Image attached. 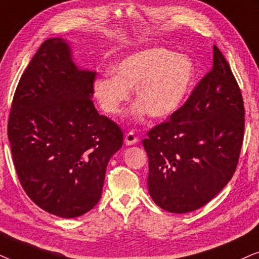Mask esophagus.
I'll use <instances>...</instances> for the list:
<instances>
[{"label": "esophagus", "mask_w": 259, "mask_h": 259, "mask_svg": "<svg viewBox=\"0 0 259 259\" xmlns=\"http://www.w3.org/2000/svg\"><path fill=\"white\" fill-rule=\"evenodd\" d=\"M137 141H139V139H137L134 133H127L125 137H124V143L126 146H134V144L137 143Z\"/></svg>", "instance_id": "34e87169"}]
</instances>
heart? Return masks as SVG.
<instances>
[{"instance_id":"obj_1","label":"heart","mask_w":259,"mask_h":259,"mask_svg":"<svg viewBox=\"0 0 259 259\" xmlns=\"http://www.w3.org/2000/svg\"><path fill=\"white\" fill-rule=\"evenodd\" d=\"M113 74L99 75L92 92L108 115L122 111L135 89L139 103L134 106L136 118L149 113L155 119L167 118L184 104L195 74L191 58L163 47L147 48L123 58L113 66Z\"/></svg>"}]
</instances>
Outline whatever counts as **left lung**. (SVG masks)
<instances>
[{"label": "left lung", "mask_w": 259, "mask_h": 259, "mask_svg": "<svg viewBox=\"0 0 259 259\" xmlns=\"http://www.w3.org/2000/svg\"><path fill=\"white\" fill-rule=\"evenodd\" d=\"M239 86L219 48L213 67L169 120L143 140L148 191L158 207L195 211L214 198L236 170L244 137Z\"/></svg>", "instance_id": "left-lung-1"}]
</instances>
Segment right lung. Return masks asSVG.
<instances>
[{
    "instance_id": "1",
    "label": "right lung",
    "mask_w": 259,
    "mask_h": 259,
    "mask_svg": "<svg viewBox=\"0 0 259 259\" xmlns=\"http://www.w3.org/2000/svg\"><path fill=\"white\" fill-rule=\"evenodd\" d=\"M95 77L75 65L66 39L52 37L14 95L8 139L17 177L34 204L61 218L97 205L106 165L123 144L120 127L95 108Z\"/></svg>"
}]
</instances>
